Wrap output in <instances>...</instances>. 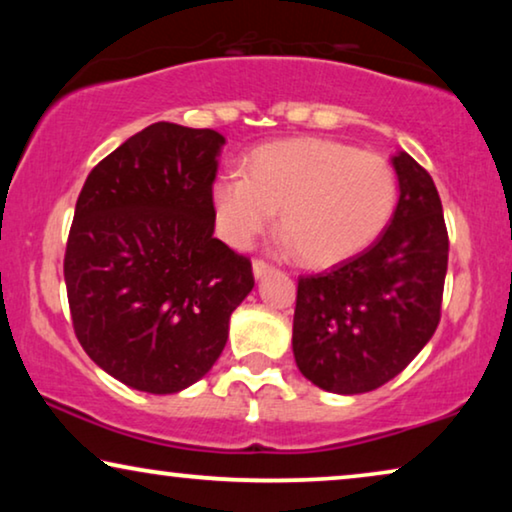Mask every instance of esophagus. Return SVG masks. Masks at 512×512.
I'll list each match as a JSON object with an SVG mask.
<instances>
[{"label": "esophagus", "instance_id": "obj_1", "mask_svg": "<svg viewBox=\"0 0 512 512\" xmlns=\"http://www.w3.org/2000/svg\"><path fill=\"white\" fill-rule=\"evenodd\" d=\"M272 270H275V268H272L270 263H265L263 258H256V261H254V277H256V279L265 277V275H268V272H272Z\"/></svg>", "mask_w": 512, "mask_h": 512}]
</instances>
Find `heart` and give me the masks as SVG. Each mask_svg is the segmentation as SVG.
Instances as JSON below:
<instances>
[{
    "label": "heart",
    "instance_id": "b5f03b06",
    "mask_svg": "<svg viewBox=\"0 0 512 512\" xmlns=\"http://www.w3.org/2000/svg\"><path fill=\"white\" fill-rule=\"evenodd\" d=\"M212 200L233 247H249L282 209L279 226L300 261L328 268L380 240L396 212L398 177L380 153L333 139H291L256 149L247 174H219Z\"/></svg>",
    "mask_w": 512,
    "mask_h": 512
}]
</instances>
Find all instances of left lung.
Masks as SVG:
<instances>
[{
    "mask_svg": "<svg viewBox=\"0 0 512 512\" xmlns=\"http://www.w3.org/2000/svg\"><path fill=\"white\" fill-rule=\"evenodd\" d=\"M396 212L380 240L321 275L298 279L293 356L333 394L394 380L436 333L447 272V228L431 174L401 151Z\"/></svg>",
    "mask_w": 512,
    "mask_h": 512,
    "instance_id": "obj_1",
    "label": "left lung"
}]
</instances>
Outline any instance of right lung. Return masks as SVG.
Returning a JSON list of instances; mask_svg holds the SVG:
<instances>
[{
	"instance_id": "right-lung-1",
	"label": "right lung",
	"mask_w": 512,
	"mask_h": 512,
	"mask_svg": "<svg viewBox=\"0 0 512 512\" xmlns=\"http://www.w3.org/2000/svg\"><path fill=\"white\" fill-rule=\"evenodd\" d=\"M216 130L153 123L88 174L65 251L74 333L118 382L177 394L209 373L254 289L247 256L214 237Z\"/></svg>"
}]
</instances>
